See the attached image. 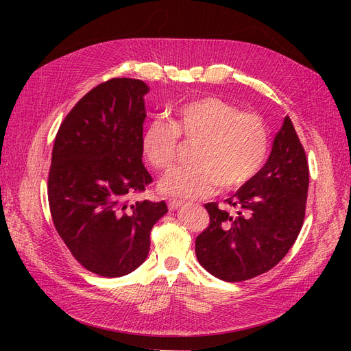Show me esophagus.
<instances>
[{
  "label": "esophagus",
  "mask_w": 351,
  "mask_h": 351,
  "mask_svg": "<svg viewBox=\"0 0 351 351\" xmlns=\"http://www.w3.org/2000/svg\"><path fill=\"white\" fill-rule=\"evenodd\" d=\"M184 205V202H182V200H169L168 202V208H169V210H176V209H178L180 206H183Z\"/></svg>",
  "instance_id": "obj_1"
}]
</instances>
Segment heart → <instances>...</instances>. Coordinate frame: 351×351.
Returning <instances> with one entry per match:
<instances>
[{
  "label": "heart",
  "instance_id": "b5f03b06",
  "mask_svg": "<svg viewBox=\"0 0 351 351\" xmlns=\"http://www.w3.org/2000/svg\"><path fill=\"white\" fill-rule=\"evenodd\" d=\"M178 136L197 142L192 156L195 165L165 176L159 190L183 199L206 197L219 186L224 190L243 187L261 171L269 154V130L262 117L243 112L217 97L180 105L171 123L152 121L142 136L143 158L156 169H171Z\"/></svg>",
  "mask_w": 351,
  "mask_h": 351
}]
</instances>
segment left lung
I'll list each match as a JSON object with an SVG mask.
<instances>
[{"instance_id": "left-lung-1", "label": "left lung", "mask_w": 351, "mask_h": 351, "mask_svg": "<svg viewBox=\"0 0 351 351\" xmlns=\"http://www.w3.org/2000/svg\"><path fill=\"white\" fill-rule=\"evenodd\" d=\"M309 167L287 115L261 171L227 199L234 212L206 204L209 227L196 239L199 263L228 282L246 281L274 268L302 230Z\"/></svg>"}]
</instances>
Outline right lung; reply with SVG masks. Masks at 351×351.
I'll return each mask as SVG.
<instances>
[{
    "label": "right lung",
    "instance_id": "add662e5",
    "mask_svg": "<svg viewBox=\"0 0 351 351\" xmlns=\"http://www.w3.org/2000/svg\"><path fill=\"white\" fill-rule=\"evenodd\" d=\"M147 84L111 79L74 105L56 137L48 200L60 237L90 272L115 278L146 261L165 202L129 197L152 182L142 162Z\"/></svg>",
    "mask_w": 351,
    "mask_h": 351
}]
</instances>
